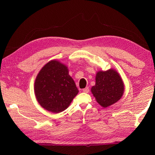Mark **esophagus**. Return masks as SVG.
Returning a JSON list of instances; mask_svg holds the SVG:
<instances>
[{
	"mask_svg": "<svg viewBox=\"0 0 155 155\" xmlns=\"http://www.w3.org/2000/svg\"><path fill=\"white\" fill-rule=\"evenodd\" d=\"M89 91H90V90H89L88 87H85V88L83 89V91L85 93H88Z\"/></svg>",
	"mask_w": 155,
	"mask_h": 155,
	"instance_id": "34e87169",
	"label": "esophagus"
}]
</instances>
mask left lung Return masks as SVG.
Returning <instances> with one entry per match:
<instances>
[{
    "label": "left lung",
    "instance_id": "1",
    "mask_svg": "<svg viewBox=\"0 0 155 155\" xmlns=\"http://www.w3.org/2000/svg\"><path fill=\"white\" fill-rule=\"evenodd\" d=\"M97 103L107 108L117 103L124 92V84L121 76L114 68L103 71L100 70L96 74V83L91 88Z\"/></svg>",
    "mask_w": 155,
    "mask_h": 155
}]
</instances>
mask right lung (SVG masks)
<instances>
[{"label":"right lung","mask_w":155,"mask_h":155,"mask_svg":"<svg viewBox=\"0 0 155 155\" xmlns=\"http://www.w3.org/2000/svg\"><path fill=\"white\" fill-rule=\"evenodd\" d=\"M34 92L41 107L57 114L70 106L78 90L67 65L54 59L44 65L37 75Z\"/></svg>","instance_id":"1"}]
</instances>
